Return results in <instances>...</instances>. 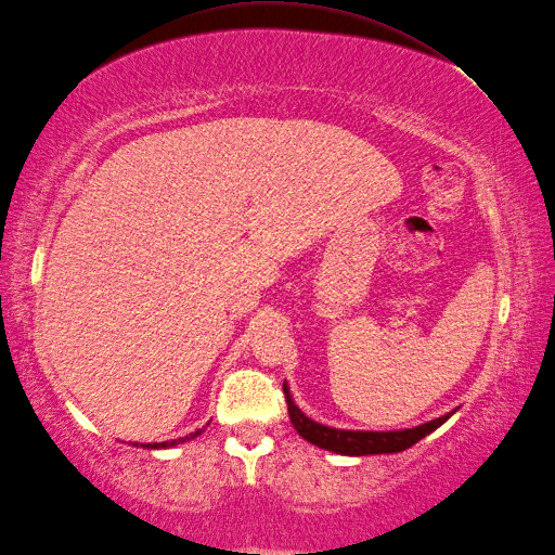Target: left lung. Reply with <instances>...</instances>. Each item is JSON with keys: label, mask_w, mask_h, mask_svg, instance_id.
<instances>
[{"label": "left lung", "mask_w": 555, "mask_h": 555, "mask_svg": "<svg viewBox=\"0 0 555 555\" xmlns=\"http://www.w3.org/2000/svg\"><path fill=\"white\" fill-rule=\"evenodd\" d=\"M282 388H285L287 410H289V418H292V426L296 428V434H299L304 440H308L310 444H315V448H320V450L344 454V456L404 452L408 448H412L414 442L426 438L428 434H434L436 428H440L456 412V410H452L448 414L434 418V422L418 424L412 428H400V430H348V428L324 426V424L315 422V418L306 416L299 410V404L294 402L287 382L282 384Z\"/></svg>", "instance_id": "8db88e82"}]
</instances>
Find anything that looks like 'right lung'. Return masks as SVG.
<instances>
[{"label": "right lung", "instance_id": "1", "mask_svg": "<svg viewBox=\"0 0 555 555\" xmlns=\"http://www.w3.org/2000/svg\"><path fill=\"white\" fill-rule=\"evenodd\" d=\"M209 426V424H207ZM202 430L205 428H197L195 434H188L185 438H176V440H165V442H133V448H143V450H169V448H176V444L181 442H188V440H195L197 436H202Z\"/></svg>", "mask_w": 555, "mask_h": 555}]
</instances>
